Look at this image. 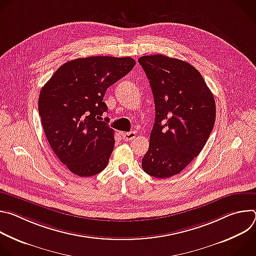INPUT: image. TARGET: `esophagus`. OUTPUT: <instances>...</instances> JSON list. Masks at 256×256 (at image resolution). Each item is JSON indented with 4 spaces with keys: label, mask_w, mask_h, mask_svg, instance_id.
<instances>
[{
    "label": "esophagus",
    "mask_w": 256,
    "mask_h": 256,
    "mask_svg": "<svg viewBox=\"0 0 256 256\" xmlns=\"http://www.w3.org/2000/svg\"><path fill=\"white\" fill-rule=\"evenodd\" d=\"M136 132H122V138H124V140H128V142H130V140H134V138H136Z\"/></svg>",
    "instance_id": "obj_1"
}]
</instances>
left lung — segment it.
Listing matches in <instances>:
<instances>
[{
	"label": "left lung",
	"instance_id": "left-lung-1",
	"mask_svg": "<svg viewBox=\"0 0 256 256\" xmlns=\"http://www.w3.org/2000/svg\"><path fill=\"white\" fill-rule=\"evenodd\" d=\"M155 102L146 173L168 178L184 170L202 150L216 120V102L200 72L190 64L163 54L138 58Z\"/></svg>",
	"mask_w": 256,
	"mask_h": 256
}]
</instances>
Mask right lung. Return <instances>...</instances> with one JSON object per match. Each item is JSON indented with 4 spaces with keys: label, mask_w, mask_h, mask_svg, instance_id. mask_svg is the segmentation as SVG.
<instances>
[{
    "label": "right lung",
    "mask_w": 256,
    "mask_h": 256,
    "mask_svg": "<svg viewBox=\"0 0 256 256\" xmlns=\"http://www.w3.org/2000/svg\"><path fill=\"white\" fill-rule=\"evenodd\" d=\"M130 56H88L60 66L42 87L38 112L54 154L78 176L89 177L107 166L116 144L103 101L108 87L134 66Z\"/></svg>",
    "instance_id": "add662e5"
}]
</instances>
